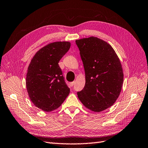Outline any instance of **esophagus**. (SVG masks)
Masks as SVG:
<instances>
[{
    "label": "esophagus",
    "instance_id": "34e87169",
    "mask_svg": "<svg viewBox=\"0 0 148 148\" xmlns=\"http://www.w3.org/2000/svg\"><path fill=\"white\" fill-rule=\"evenodd\" d=\"M74 83H75V82L74 81V82H70V86H71V87H73V86H74Z\"/></svg>",
    "mask_w": 148,
    "mask_h": 148
}]
</instances>
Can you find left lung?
Listing matches in <instances>:
<instances>
[{"label": "left lung", "instance_id": "left-lung-1", "mask_svg": "<svg viewBox=\"0 0 148 148\" xmlns=\"http://www.w3.org/2000/svg\"><path fill=\"white\" fill-rule=\"evenodd\" d=\"M86 74V84L77 92L82 104L95 112L110 107L119 97L123 82V69L113 48L97 37L75 41Z\"/></svg>", "mask_w": 148, "mask_h": 148}]
</instances>
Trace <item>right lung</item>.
<instances>
[{
  "label": "right lung",
  "mask_w": 148,
  "mask_h": 148,
  "mask_svg": "<svg viewBox=\"0 0 148 148\" xmlns=\"http://www.w3.org/2000/svg\"><path fill=\"white\" fill-rule=\"evenodd\" d=\"M70 46L68 41L49 43L38 51L28 67L26 86L29 97L45 112L60 107L69 94L70 88L58 63Z\"/></svg>",
  "instance_id": "obj_1"
}]
</instances>
